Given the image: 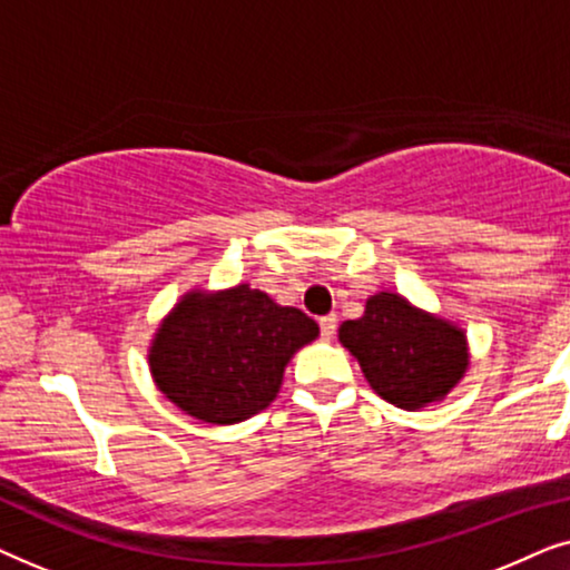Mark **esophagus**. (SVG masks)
Wrapping results in <instances>:
<instances>
[{
    "instance_id": "34e87169",
    "label": "esophagus",
    "mask_w": 570,
    "mask_h": 570,
    "mask_svg": "<svg viewBox=\"0 0 570 570\" xmlns=\"http://www.w3.org/2000/svg\"><path fill=\"white\" fill-rule=\"evenodd\" d=\"M318 330H322V337L324 340H332L334 332H337V316L330 314V316L318 318Z\"/></svg>"
}]
</instances>
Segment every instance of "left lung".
I'll use <instances>...</instances> for the list:
<instances>
[{
    "instance_id": "1",
    "label": "left lung",
    "mask_w": 570,
    "mask_h": 570,
    "mask_svg": "<svg viewBox=\"0 0 570 570\" xmlns=\"http://www.w3.org/2000/svg\"><path fill=\"white\" fill-rule=\"evenodd\" d=\"M340 342L357 357L373 392L402 410L441 400L470 363L462 330L396 293L373 295L361 318L340 326Z\"/></svg>"
}]
</instances>
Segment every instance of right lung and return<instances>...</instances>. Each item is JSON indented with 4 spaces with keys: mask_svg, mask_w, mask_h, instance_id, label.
<instances>
[{
    "mask_svg": "<svg viewBox=\"0 0 570 570\" xmlns=\"http://www.w3.org/2000/svg\"><path fill=\"white\" fill-rule=\"evenodd\" d=\"M316 334L314 318L248 285L191 293L158 330L150 368L186 415L230 425L269 407L287 361Z\"/></svg>",
    "mask_w": 570,
    "mask_h": 570,
    "instance_id": "obj_1",
    "label": "right lung"
}]
</instances>
